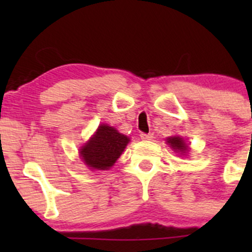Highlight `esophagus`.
I'll return each instance as SVG.
<instances>
[{"label":"esophagus","instance_id":"1","mask_svg":"<svg viewBox=\"0 0 252 252\" xmlns=\"http://www.w3.org/2000/svg\"><path fill=\"white\" fill-rule=\"evenodd\" d=\"M140 138L142 139V140H151V139L154 138V134H152V133H149V134L141 133Z\"/></svg>","mask_w":252,"mask_h":252}]
</instances>
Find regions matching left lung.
<instances>
[{
	"instance_id": "8db88e82",
	"label": "left lung",
	"mask_w": 252,
	"mask_h": 252,
	"mask_svg": "<svg viewBox=\"0 0 252 252\" xmlns=\"http://www.w3.org/2000/svg\"><path fill=\"white\" fill-rule=\"evenodd\" d=\"M167 142L171 145L172 147L175 150V151H180V152H185L188 151V146L185 145L184 140L179 136H173V138H168L167 139Z\"/></svg>"
}]
</instances>
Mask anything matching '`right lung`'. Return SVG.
<instances>
[{"label":"right lung","mask_w":252,"mask_h":252,"mask_svg":"<svg viewBox=\"0 0 252 252\" xmlns=\"http://www.w3.org/2000/svg\"><path fill=\"white\" fill-rule=\"evenodd\" d=\"M129 142V138L110 126H100L95 135L81 149L84 163L91 169H110Z\"/></svg>","instance_id":"obj_1"}]
</instances>
